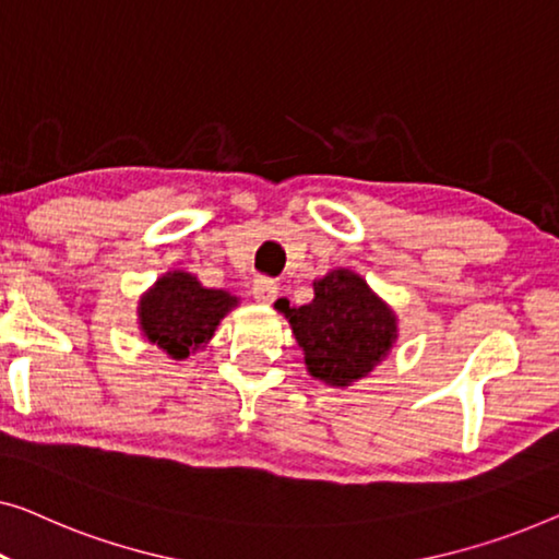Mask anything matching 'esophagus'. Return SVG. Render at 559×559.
<instances>
[{"instance_id": "1", "label": "esophagus", "mask_w": 559, "mask_h": 559, "mask_svg": "<svg viewBox=\"0 0 559 559\" xmlns=\"http://www.w3.org/2000/svg\"><path fill=\"white\" fill-rule=\"evenodd\" d=\"M276 296H278V283L276 281L265 278V276L253 281V298L258 304L269 306V304L276 301Z\"/></svg>"}]
</instances>
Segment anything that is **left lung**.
<instances>
[{
    "mask_svg": "<svg viewBox=\"0 0 559 559\" xmlns=\"http://www.w3.org/2000/svg\"><path fill=\"white\" fill-rule=\"evenodd\" d=\"M276 309L288 319L306 369L332 388L367 377L390 355L397 340V317L367 281L349 269H336L313 281V301Z\"/></svg>",
    "mask_w": 559,
    "mask_h": 559,
    "instance_id": "obj_1",
    "label": "left lung"
}]
</instances>
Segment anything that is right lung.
<instances>
[{
  "instance_id": "obj_1",
  "label": "right lung",
  "mask_w": 559,
  "mask_h": 559,
  "mask_svg": "<svg viewBox=\"0 0 559 559\" xmlns=\"http://www.w3.org/2000/svg\"><path fill=\"white\" fill-rule=\"evenodd\" d=\"M238 306L223 288H204L198 276L169 271L141 296L139 326L144 336L169 357L185 359L204 347L219 319Z\"/></svg>"
}]
</instances>
